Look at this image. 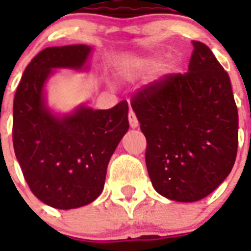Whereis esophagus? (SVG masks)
Masks as SVG:
<instances>
[{"mask_svg":"<svg viewBox=\"0 0 251 251\" xmlns=\"http://www.w3.org/2000/svg\"><path fill=\"white\" fill-rule=\"evenodd\" d=\"M128 121H129V124H130V127L132 128H137L138 127V119H137L136 117V113L133 112V110H129V114H128Z\"/></svg>","mask_w":251,"mask_h":251,"instance_id":"obj_1","label":"esophagus"}]
</instances>
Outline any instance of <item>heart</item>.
<instances>
[{
  "label": "heart",
  "mask_w": 251,
  "mask_h": 251,
  "mask_svg": "<svg viewBox=\"0 0 251 251\" xmlns=\"http://www.w3.org/2000/svg\"><path fill=\"white\" fill-rule=\"evenodd\" d=\"M157 64V57L156 56H147V57H142V59H138L137 61H134V65H133V72L134 73H142V72H147L150 69H152L153 66H156ZM171 64H162L159 65V73L162 75L168 74L171 72Z\"/></svg>",
  "instance_id": "b5f03b06"
}]
</instances>
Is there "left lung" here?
Instances as JSON below:
<instances>
[{
	"instance_id": "left-lung-1",
	"label": "left lung",
	"mask_w": 251,
	"mask_h": 251,
	"mask_svg": "<svg viewBox=\"0 0 251 251\" xmlns=\"http://www.w3.org/2000/svg\"><path fill=\"white\" fill-rule=\"evenodd\" d=\"M185 74H168L132 97L147 139L153 187L179 202L199 201L231 172L238 153V108L229 74L212 51L192 41Z\"/></svg>"
}]
</instances>
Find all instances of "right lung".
Masks as SVG:
<instances>
[{
	"instance_id": "right-lung-1",
	"label": "right lung",
	"mask_w": 251,
	"mask_h": 251,
	"mask_svg": "<svg viewBox=\"0 0 251 251\" xmlns=\"http://www.w3.org/2000/svg\"><path fill=\"white\" fill-rule=\"evenodd\" d=\"M92 48H46L31 60L13 100L15 154L32 194L46 205L70 210L101 194L106 167L129 128L128 103L106 110L79 106L63 117L50 112L44 85L52 69H83Z\"/></svg>"
}]
</instances>
